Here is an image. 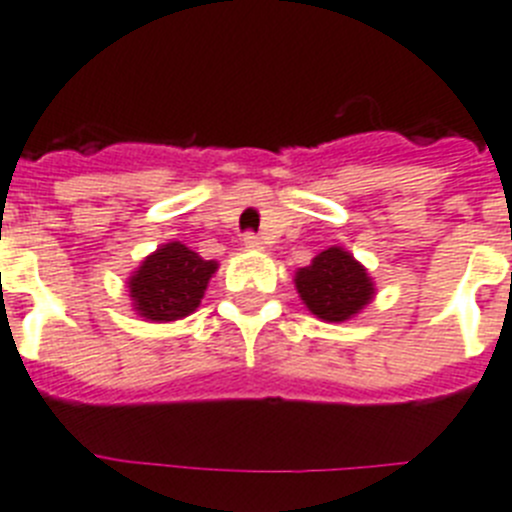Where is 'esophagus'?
I'll list each match as a JSON object with an SVG mask.
<instances>
[{"label":"esophagus","mask_w":512,"mask_h":512,"mask_svg":"<svg viewBox=\"0 0 512 512\" xmlns=\"http://www.w3.org/2000/svg\"><path fill=\"white\" fill-rule=\"evenodd\" d=\"M242 244L247 249H263V239H260V236H255V234H244Z\"/></svg>","instance_id":"obj_1"}]
</instances>
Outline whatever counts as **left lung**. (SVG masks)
<instances>
[{
  "label": "left lung",
  "instance_id": "1",
  "mask_svg": "<svg viewBox=\"0 0 512 512\" xmlns=\"http://www.w3.org/2000/svg\"><path fill=\"white\" fill-rule=\"evenodd\" d=\"M304 307L325 322H346L375 299V281L349 249L328 247L294 273Z\"/></svg>",
  "mask_w": 512,
  "mask_h": 512
}]
</instances>
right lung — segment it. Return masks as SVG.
<instances>
[{
    "label": "right lung",
    "instance_id": "obj_1",
    "mask_svg": "<svg viewBox=\"0 0 512 512\" xmlns=\"http://www.w3.org/2000/svg\"><path fill=\"white\" fill-rule=\"evenodd\" d=\"M216 270V260H203L187 244H161L127 278L135 315L150 322H174L192 315Z\"/></svg>",
    "mask_w": 512,
    "mask_h": 512
}]
</instances>
